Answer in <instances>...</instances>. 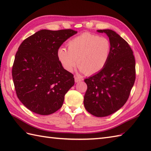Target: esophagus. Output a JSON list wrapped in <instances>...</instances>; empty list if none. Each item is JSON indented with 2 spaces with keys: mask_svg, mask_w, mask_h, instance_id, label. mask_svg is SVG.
<instances>
[{
  "mask_svg": "<svg viewBox=\"0 0 151 151\" xmlns=\"http://www.w3.org/2000/svg\"><path fill=\"white\" fill-rule=\"evenodd\" d=\"M82 81V79L81 78L78 77V76H75V82H81Z\"/></svg>",
  "mask_w": 151,
  "mask_h": 151,
  "instance_id": "obj_1",
  "label": "esophagus"
}]
</instances>
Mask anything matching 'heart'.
I'll list each match as a JSON object with an SVG mask.
<instances>
[{"label": "heart", "instance_id": "1", "mask_svg": "<svg viewBox=\"0 0 151 151\" xmlns=\"http://www.w3.org/2000/svg\"><path fill=\"white\" fill-rule=\"evenodd\" d=\"M67 47L68 50L60 48L58 56L64 69L70 73L77 64L81 73L89 75L97 73L104 69L110 55L111 43L108 38L91 33L73 38Z\"/></svg>", "mask_w": 151, "mask_h": 151}]
</instances>
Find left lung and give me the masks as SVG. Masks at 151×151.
Segmentation results:
<instances>
[{"instance_id": "left-lung-1", "label": "left lung", "mask_w": 151, "mask_h": 151, "mask_svg": "<svg viewBox=\"0 0 151 151\" xmlns=\"http://www.w3.org/2000/svg\"><path fill=\"white\" fill-rule=\"evenodd\" d=\"M97 32L109 37L110 55L103 69L84 80L88 89L84 104L89 114L102 117L115 113L126 103L135 82L136 62L129 43L115 32Z\"/></svg>"}]
</instances>
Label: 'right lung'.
Listing matches in <instances>:
<instances>
[{"label": "right lung", "mask_w": 151, "mask_h": 151, "mask_svg": "<svg viewBox=\"0 0 151 151\" xmlns=\"http://www.w3.org/2000/svg\"><path fill=\"white\" fill-rule=\"evenodd\" d=\"M77 32L41 30L22 41L15 54L12 77L18 99L28 110L47 115L62 106L64 96L75 84L63 69L58 51Z\"/></svg>", "instance_id": "obj_1"}]
</instances>
